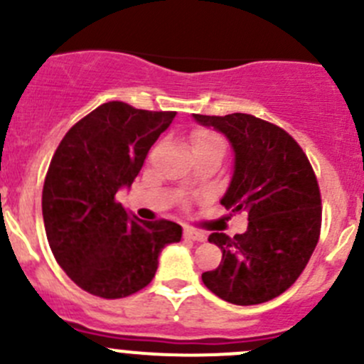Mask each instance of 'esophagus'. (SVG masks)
Returning <instances> with one entry per match:
<instances>
[{
    "label": "esophagus",
    "instance_id": "34e87169",
    "mask_svg": "<svg viewBox=\"0 0 364 364\" xmlns=\"http://www.w3.org/2000/svg\"><path fill=\"white\" fill-rule=\"evenodd\" d=\"M183 236L188 237V240L199 241V243H203V241L208 240L205 232H203V230H196V229H185L183 230Z\"/></svg>",
    "mask_w": 364,
    "mask_h": 364
}]
</instances>
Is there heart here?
<instances>
[{"label":"heart","mask_w":364,"mask_h":364,"mask_svg":"<svg viewBox=\"0 0 364 364\" xmlns=\"http://www.w3.org/2000/svg\"><path fill=\"white\" fill-rule=\"evenodd\" d=\"M193 153L196 151H208V149H218L223 151V139L216 135L215 132L209 130H197L192 135Z\"/></svg>","instance_id":"heart-1"}]
</instances>
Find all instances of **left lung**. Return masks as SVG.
<instances>
[{"label":"left lung","mask_w":364,"mask_h":364,"mask_svg":"<svg viewBox=\"0 0 364 364\" xmlns=\"http://www.w3.org/2000/svg\"><path fill=\"white\" fill-rule=\"evenodd\" d=\"M193 119L229 139L234 171L220 204L248 213L247 232L209 236L222 264L203 282L232 304L266 303L294 284L317 247L322 208L314 168L287 132L252 114Z\"/></svg>","instance_id":"1"}]
</instances>
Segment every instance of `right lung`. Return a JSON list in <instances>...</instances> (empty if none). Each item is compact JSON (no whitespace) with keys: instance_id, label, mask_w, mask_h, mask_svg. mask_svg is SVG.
<instances>
[{"instance_id":"right-lung-1","label":"right lung","mask_w":364,"mask_h":364,"mask_svg":"<svg viewBox=\"0 0 364 364\" xmlns=\"http://www.w3.org/2000/svg\"><path fill=\"white\" fill-rule=\"evenodd\" d=\"M174 117L107 102L70 128L50 160L42 192L47 241L65 273L90 294H135L155 277L161 250L181 241V225L139 220L114 199L130 188Z\"/></svg>"}]
</instances>
